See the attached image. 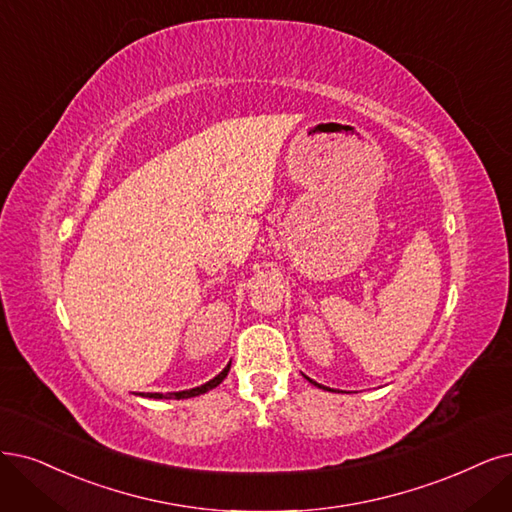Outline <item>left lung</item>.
Masks as SVG:
<instances>
[{
    "label": "left lung",
    "instance_id": "obj_1",
    "mask_svg": "<svg viewBox=\"0 0 512 512\" xmlns=\"http://www.w3.org/2000/svg\"><path fill=\"white\" fill-rule=\"evenodd\" d=\"M306 380L310 382V384H314V386H318V388H323V390H331V388H327V386H323V384H316L314 380H310V377H306Z\"/></svg>",
    "mask_w": 512,
    "mask_h": 512
}]
</instances>
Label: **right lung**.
I'll use <instances>...</instances> for the list:
<instances>
[{
    "mask_svg": "<svg viewBox=\"0 0 512 512\" xmlns=\"http://www.w3.org/2000/svg\"><path fill=\"white\" fill-rule=\"evenodd\" d=\"M230 365H232V363H230ZM230 365H227L217 377H213L211 382H206V384H202V386H198V388L181 390V392H168V394H162V392H147V394H141V396H149V399H192V396H198V394H204V392H208V390L217 388V386L225 380L227 371H230Z\"/></svg>",
    "mask_w": 512,
    "mask_h": 512,
    "instance_id": "obj_1",
    "label": "right lung"
}]
</instances>
